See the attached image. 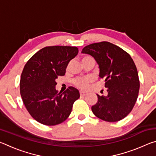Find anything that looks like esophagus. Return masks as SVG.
<instances>
[{
  "instance_id": "esophagus-1",
  "label": "esophagus",
  "mask_w": 156,
  "mask_h": 156,
  "mask_svg": "<svg viewBox=\"0 0 156 156\" xmlns=\"http://www.w3.org/2000/svg\"><path fill=\"white\" fill-rule=\"evenodd\" d=\"M80 96H86L87 94V92H85V91H80Z\"/></svg>"
}]
</instances>
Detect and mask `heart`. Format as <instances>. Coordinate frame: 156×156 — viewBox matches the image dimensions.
<instances>
[{"instance_id":"obj_1","label":"heart","mask_w":156,"mask_h":156,"mask_svg":"<svg viewBox=\"0 0 156 156\" xmlns=\"http://www.w3.org/2000/svg\"><path fill=\"white\" fill-rule=\"evenodd\" d=\"M94 59L93 58L89 56H85L83 57V61L86 60ZM92 78L91 77H78L73 80V83L74 85L79 89H86L87 88L89 84L91 83Z\"/></svg>"}]
</instances>
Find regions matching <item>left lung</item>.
I'll use <instances>...</instances> for the list:
<instances>
[{
    "label": "left lung",
    "mask_w": 156,
    "mask_h": 156,
    "mask_svg": "<svg viewBox=\"0 0 156 156\" xmlns=\"http://www.w3.org/2000/svg\"><path fill=\"white\" fill-rule=\"evenodd\" d=\"M82 53L96 60L100 79L105 81L107 88V96L97 94L98 102L91 107L94 114L110 122L123 119L133 109L140 89L138 73L133 59L125 50L106 41L89 44Z\"/></svg>",
    "instance_id": "1"
}]
</instances>
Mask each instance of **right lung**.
Here are the masks:
<instances>
[{
    "mask_svg": "<svg viewBox=\"0 0 156 156\" xmlns=\"http://www.w3.org/2000/svg\"><path fill=\"white\" fill-rule=\"evenodd\" d=\"M78 53L76 47H45L25 64L20 76V92L26 109L37 122L54 126L69 116L80 93L73 87L58 93L55 87L58 77L65 74L69 62Z\"/></svg>",
    "mask_w": 156,
    "mask_h": 156,
    "instance_id": "add662e5",
    "label": "right lung"
}]
</instances>
